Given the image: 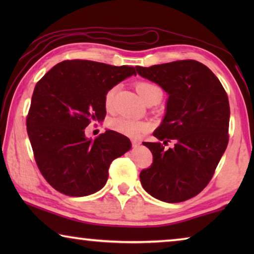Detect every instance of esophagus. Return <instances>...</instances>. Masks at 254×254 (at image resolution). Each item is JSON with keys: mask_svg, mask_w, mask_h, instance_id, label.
Masks as SVG:
<instances>
[{"mask_svg": "<svg viewBox=\"0 0 254 254\" xmlns=\"http://www.w3.org/2000/svg\"><path fill=\"white\" fill-rule=\"evenodd\" d=\"M140 143H141V142H140L139 140H136V139H133V140H132V147H133V148L139 147Z\"/></svg>", "mask_w": 254, "mask_h": 254, "instance_id": "34e87169", "label": "esophagus"}]
</instances>
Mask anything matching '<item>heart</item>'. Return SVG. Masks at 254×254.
<instances>
[{
    "instance_id": "heart-1",
    "label": "heart",
    "mask_w": 254,
    "mask_h": 254,
    "mask_svg": "<svg viewBox=\"0 0 254 254\" xmlns=\"http://www.w3.org/2000/svg\"><path fill=\"white\" fill-rule=\"evenodd\" d=\"M135 89L145 103L152 100L159 102L162 98V89L151 81H137L135 83ZM115 91H117V87H112L106 92L104 96V104L106 109H111L112 104H113ZM109 126L113 131L130 137H139L151 128V124L149 122L128 117L112 118L109 121Z\"/></svg>"
}]
</instances>
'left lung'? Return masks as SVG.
<instances>
[{
	"mask_svg": "<svg viewBox=\"0 0 254 254\" xmlns=\"http://www.w3.org/2000/svg\"><path fill=\"white\" fill-rule=\"evenodd\" d=\"M140 76L168 93L166 115L153 135L161 142H144L153 156L140 180L145 191L167 203H180L207 186L229 143L230 104L213 71L196 60H177L151 67L136 66Z\"/></svg>",
	"mask_w": 254,
	"mask_h": 254,
	"instance_id": "obj_1",
	"label": "left lung"
}]
</instances>
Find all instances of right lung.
<instances>
[{"mask_svg":"<svg viewBox=\"0 0 254 254\" xmlns=\"http://www.w3.org/2000/svg\"><path fill=\"white\" fill-rule=\"evenodd\" d=\"M135 68L72 59L57 64L38 81L27 117L34 160L51 187L80 197L104 187L111 162L131 149V141L107 130L95 140L85 127L105 119L104 96Z\"/></svg>","mask_w":254,"mask_h":254,"instance_id":"add662e5","label":"right lung"}]
</instances>
